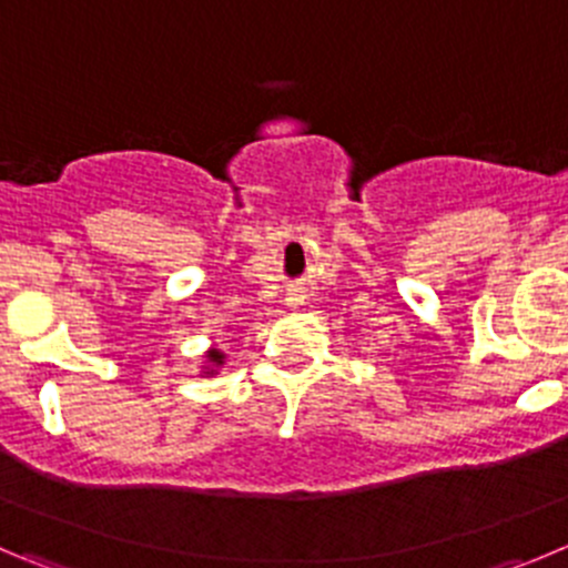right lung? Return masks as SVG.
I'll list each match as a JSON object with an SVG mask.
<instances>
[{
	"label": "right lung",
	"instance_id": "add662e5",
	"mask_svg": "<svg viewBox=\"0 0 568 568\" xmlns=\"http://www.w3.org/2000/svg\"><path fill=\"white\" fill-rule=\"evenodd\" d=\"M206 362H210L206 373H215V367H221V364H224V353H221V349H210V353H206Z\"/></svg>",
	"mask_w": 568,
	"mask_h": 568
}]
</instances>
